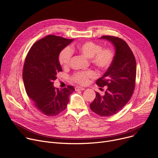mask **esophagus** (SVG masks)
<instances>
[{
	"instance_id": "34e87169",
	"label": "esophagus",
	"mask_w": 158,
	"mask_h": 158,
	"mask_svg": "<svg viewBox=\"0 0 158 158\" xmlns=\"http://www.w3.org/2000/svg\"><path fill=\"white\" fill-rule=\"evenodd\" d=\"M85 89L84 87H75V91H84Z\"/></svg>"
}]
</instances>
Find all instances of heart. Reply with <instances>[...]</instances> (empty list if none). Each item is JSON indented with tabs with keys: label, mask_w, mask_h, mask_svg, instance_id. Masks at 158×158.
I'll list each match as a JSON object with an SVG mask.
<instances>
[{
	"label": "heart",
	"mask_w": 158,
	"mask_h": 158,
	"mask_svg": "<svg viewBox=\"0 0 158 158\" xmlns=\"http://www.w3.org/2000/svg\"><path fill=\"white\" fill-rule=\"evenodd\" d=\"M74 48H65L60 53L59 62L64 67H67L71 63ZM76 49L84 56L91 58V63L100 70L108 69L114 60V52L109 48H103L100 45L93 42H85L77 45ZM96 77L93 71L86 72H77L74 73L71 78L76 83L85 85L88 84L90 78Z\"/></svg>",
	"instance_id": "1"
}]
</instances>
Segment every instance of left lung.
Wrapping results in <instances>:
<instances>
[{"mask_svg":"<svg viewBox=\"0 0 158 158\" xmlns=\"http://www.w3.org/2000/svg\"><path fill=\"white\" fill-rule=\"evenodd\" d=\"M100 39L110 42L116 52L110 66L96 81L100 87L107 86L106 91L103 96L96 93L90 108L98 115L106 117L116 114L131 98L136 84V62L128 44L122 39L103 36Z\"/></svg>","mask_w":158,"mask_h":158,"instance_id":"obj_1","label":"left lung"}]
</instances>
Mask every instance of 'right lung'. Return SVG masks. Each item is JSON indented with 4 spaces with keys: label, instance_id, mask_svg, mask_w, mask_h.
<instances>
[{
    "label": "right lung",
    "instance_id": "right-lung-1",
    "mask_svg": "<svg viewBox=\"0 0 158 158\" xmlns=\"http://www.w3.org/2000/svg\"><path fill=\"white\" fill-rule=\"evenodd\" d=\"M73 39L48 35L36 42L26 56L22 77L27 96L35 106L48 116L64 110L74 88L68 85L59 90L53 86L58 72L62 71L59 54Z\"/></svg>",
    "mask_w": 158,
    "mask_h": 158
}]
</instances>
